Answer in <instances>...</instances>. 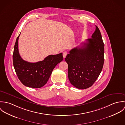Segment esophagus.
<instances>
[{
  "mask_svg": "<svg viewBox=\"0 0 125 125\" xmlns=\"http://www.w3.org/2000/svg\"><path fill=\"white\" fill-rule=\"evenodd\" d=\"M67 55V52H62V55H63V57L64 58H65L66 56V55Z\"/></svg>",
  "mask_w": 125,
  "mask_h": 125,
  "instance_id": "1",
  "label": "esophagus"
}]
</instances>
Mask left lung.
Returning <instances> with one entry per match:
<instances>
[{
    "label": "left lung",
    "mask_w": 125,
    "mask_h": 125,
    "mask_svg": "<svg viewBox=\"0 0 125 125\" xmlns=\"http://www.w3.org/2000/svg\"><path fill=\"white\" fill-rule=\"evenodd\" d=\"M82 44L71 50L65 58L70 83L81 89L89 88L94 84L104 66V45L97 26L91 38Z\"/></svg>",
    "instance_id": "left-lung-1"
}]
</instances>
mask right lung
Instances as JSON below:
<instances>
[{
	"mask_svg": "<svg viewBox=\"0 0 125 125\" xmlns=\"http://www.w3.org/2000/svg\"><path fill=\"white\" fill-rule=\"evenodd\" d=\"M20 35L16 39L13 54V64L15 72L24 86L32 88H41L48 82L55 67L63 60L62 53L49 55L43 61L36 62L25 61L19 52Z\"/></svg>",
	"mask_w": 125,
	"mask_h": 125,
	"instance_id": "1",
	"label": "right lung"
}]
</instances>
